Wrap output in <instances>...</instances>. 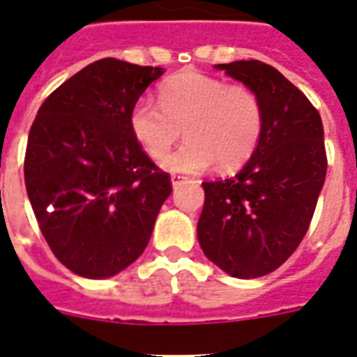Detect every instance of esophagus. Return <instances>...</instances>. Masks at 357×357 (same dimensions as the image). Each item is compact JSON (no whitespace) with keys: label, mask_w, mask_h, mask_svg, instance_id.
<instances>
[{"label":"esophagus","mask_w":357,"mask_h":357,"mask_svg":"<svg viewBox=\"0 0 357 357\" xmlns=\"http://www.w3.org/2000/svg\"><path fill=\"white\" fill-rule=\"evenodd\" d=\"M183 176H178V174H174L172 176V185H174V189H176V187H179V185L183 183Z\"/></svg>","instance_id":"esophagus-1"}]
</instances>
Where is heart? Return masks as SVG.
Masks as SVG:
<instances>
[{"mask_svg":"<svg viewBox=\"0 0 357 357\" xmlns=\"http://www.w3.org/2000/svg\"><path fill=\"white\" fill-rule=\"evenodd\" d=\"M159 103L139 100L129 113L133 139L151 159H162L174 142L187 137L168 157L172 172H204L215 162L235 170L254 155L263 133V103L250 86L202 74L181 72L159 86Z\"/></svg>","mask_w":357,"mask_h":357,"instance_id":"b5f03b06","label":"heart"}]
</instances>
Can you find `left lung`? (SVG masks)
<instances>
[{
	"instance_id": "8db88e82",
	"label": "left lung",
	"mask_w": 357,
	"mask_h": 357,
	"mask_svg": "<svg viewBox=\"0 0 357 357\" xmlns=\"http://www.w3.org/2000/svg\"><path fill=\"white\" fill-rule=\"evenodd\" d=\"M263 103V133L237 176L204 181L198 241L229 276L259 278L282 266L310 229L326 178L321 114L304 92L261 61L217 64Z\"/></svg>"
}]
</instances>
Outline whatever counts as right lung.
<instances>
[{
  "label": "right lung",
  "mask_w": 357,
  "mask_h": 357,
  "mask_svg": "<svg viewBox=\"0 0 357 357\" xmlns=\"http://www.w3.org/2000/svg\"><path fill=\"white\" fill-rule=\"evenodd\" d=\"M165 70L119 59L89 64L46 98L31 126L25 189L53 255L83 278L139 257L172 192L133 139L129 113Z\"/></svg>",
  "instance_id": "add662e5"
}]
</instances>
